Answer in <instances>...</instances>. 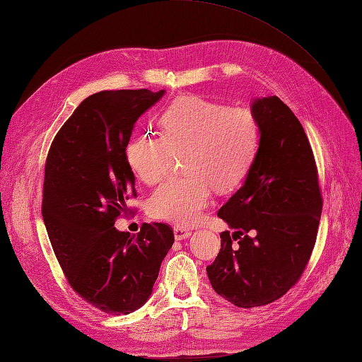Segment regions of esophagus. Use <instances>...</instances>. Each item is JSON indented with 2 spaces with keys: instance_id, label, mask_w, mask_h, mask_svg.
Returning <instances> with one entry per match:
<instances>
[{
  "instance_id": "esophagus-1",
  "label": "esophagus",
  "mask_w": 362,
  "mask_h": 362,
  "mask_svg": "<svg viewBox=\"0 0 362 362\" xmlns=\"http://www.w3.org/2000/svg\"><path fill=\"white\" fill-rule=\"evenodd\" d=\"M173 234H175V238H177V240H185V238H189L192 235V231L187 228H184V226H175Z\"/></svg>"
}]
</instances>
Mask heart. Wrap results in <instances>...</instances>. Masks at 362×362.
<instances>
[{"instance_id": "1", "label": "heart", "mask_w": 362, "mask_h": 362, "mask_svg": "<svg viewBox=\"0 0 362 362\" xmlns=\"http://www.w3.org/2000/svg\"><path fill=\"white\" fill-rule=\"evenodd\" d=\"M158 125L160 136L129 139L127 163L141 182L152 185L166 178L175 156L185 154L189 175L157 189L149 213L160 221L194 225L213 199V185L229 190L246 177L259 144L258 122L246 108L185 96L164 110Z\"/></svg>"}]
</instances>
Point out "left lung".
I'll return each instance as SVG.
<instances>
[{
  "instance_id": "1",
  "label": "left lung",
  "mask_w": 362,
  "mask_h": 362,
  "mask_svg": "<svg viewBox=\"0 0 362 362\" xmlns=\"http://www.w3.org/2000/svg\"><path fill=\"white\" fill-rule=\"evenodd\" d=\"M250 112L258 149L242 187L217 213L234 233L221 234L222 249L206 267L214 291L240 308L267 305L298 282L322 214L313 149L298 117L278 96L254 98Z\"/></svg>"
}]
</instances>
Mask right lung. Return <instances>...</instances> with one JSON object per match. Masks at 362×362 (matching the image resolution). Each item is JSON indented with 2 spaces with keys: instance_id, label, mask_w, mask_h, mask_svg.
<instances>
[{
  "instance_id": "right-lung-1",
  "label": "right lung",
  "mask_w": 362,
  "mask_h": 362,
  "mask_svg": "<svg viewBox=\"0 0 362 362\" xmlns=\"http://www.w3.org/2000/svg\"><path fill=\"white\" fill-rule=\"evenodd\" d=\"M163 95H90L60 128L47 157L42 217L54 254L71 287L107 314H129L149 299L173 245L164 223H144L137 235L115 228L136 196L125 146L137 119Z\"/></svg>"
}]
</instances>
